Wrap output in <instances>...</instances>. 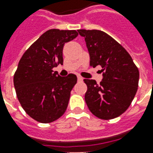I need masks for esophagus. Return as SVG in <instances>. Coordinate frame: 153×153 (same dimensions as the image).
<instances>
[{
  "instance_id": "esophagus-1",
  "label": "esophagus",
  "mask_w": 153,
  "mask_h": 153,
  "mask_svg": "<svg viewBox=\"0 0 153 153\" xmlns=\"http://www.w3.org/2000/svg\"><path fill=\"white\" fill-rule=\"evenodd\" d=\"M83 79L81 76H78V81H79V82H82V81H83Z\"/></svg>"
}]
</instances>
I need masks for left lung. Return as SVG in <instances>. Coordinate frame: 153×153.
<instances>
[{
	"label": "left lung",
	"mask_w": 153,
	"mask_h": 153,
	"mask_svg": "<svg viewBox=\"0 0 153 153\" xmlns=\"http://www.w3.org/2000/svg\"><path fill=\"white\" fill-rule=\"evenodd\" d=\"M86 42L90 65L102 67V80L83 79L88 90L85 102L97 118H116L130 106L138 86L139 71L132 57L120 44L105 32L78 30Z\"/></svg>",
	"instance_id": "1"
}]
</instances>
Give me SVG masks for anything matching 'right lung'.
Here are the masks:
<instances>
[{
	"label": "right lung",
	"mask_w": 153,
	"mask_h": 153,
	"mask_svg": "<svg viewBox=\"0 0 153 153\" xmlns=\"http://www.w3.org/2000/svg\"><path fill=\"white\" fill-rule=\"evenodd\" d=\"M75 30L50 29L32 44L19 60L14 85L20 105L30 117L51 123L66 111L75 74L60 76L54 67L63 65L65 42L78 36Z\"/></svg>",
	"instance_id": "add662e5"
}]
</instances>
